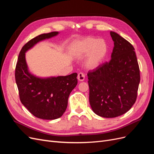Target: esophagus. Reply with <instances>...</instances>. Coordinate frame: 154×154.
Returning a JSON list of instances; mask_svg holds the SVG:
<instances>
[{"label": "esophagus", "instance_id": "obj_1", "mask_svg": "<svg viewBox=\"0 0 154 154\" xmlns=\"http://www.w3.org/2000/svg\"><path fill=\"white\" fill-rule=\"evenodd\" d=\"M78 80L80 82H83L85 80V74L83 72H80L78 74Z\"/></svg>", "mask_w": 154, "mask_h": 154}]
</instances>
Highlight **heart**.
I'll list each match as a JSON object with an SVG mask.
<instances>
[{"label": "heart", "mask_w": 154, "mask_h": 154, "mask_svg": "<svg viewBox=\"0 0 154 154\" xmlns=\"http://www.w3.org/2000/svg\"><path fill=\"white\" fill-rule=\"evenodd\" d=\"M108 50V45L105 40L93 36L78 41L71 47V53L76 57L88 54L86 65L90 68L98 66L105 58Z\"/></svg>", "instance_id": "1"}]
</instances>
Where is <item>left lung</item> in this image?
Segmentation results:
<instances>
[{
  "label": "left lung",
  "mask_w": 154,
  "mask_h": 154,
  "mask_svg": "<svg viewBox=\"0 0 154 154\" xmlns=\"http://www.w3.org/2000/svg\"><path fill=\"white\" fill-rule=\"evenodd\" d=\"M114 47L111 60L87 73L89 102L94 112L111 118L128 112L137 99L140 71L133 45L110 31Z\"/></svg>",
  "instance_id": "8db88e82"
}]
</instances>
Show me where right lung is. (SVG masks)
Wrapping results in <instances>:
<instances>
[{"label":"right lung","instance_id":"add662e5","mask_svg":"<svg viewBox=\"0 0 154 154\" xmlns=\"http://www.w3.org/2000/svg\"><path fill=\"white\" fill-rule=\"evenodd\" d=\"M58 34L53 31L37 36L23 46L15 67V81L21 103L35 117L55 119L66 111L70 93L78 83L77 73L66 76L37 78L27 69L25 53L38 42Z\"/></svg>","mask_w":154,"mask_h":154}]
</instances>
